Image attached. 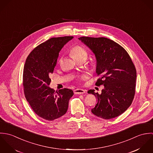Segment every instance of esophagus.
Masks as SVG:
<instances>
[{
  "label": "esophagus",
  "instance_id": "obj_1",
  "mask_svg": "<svg viewBox=\"0 0 153 153\" xmlns=\"http://www.w3.org/2000/svg\"><path fill=\"white\" fill-rule=\"evenodd\" d=\"M74 92L75 94H84L85 93L86 91L82 89H76L74 91Z\"/></svg>",
  "mask_w": 153,
  "mask_h": 153
}]
</instances>
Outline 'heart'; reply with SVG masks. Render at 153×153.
Masks as SVG:
<instances>
[{
    "label": "heart",
    "mask_w": 153,
    "mask_h": 153,
    "mask_svg": "<svg viewBox=\"0 0 153 153\" xmlns=\"http://www.w3.org/2000/svg\"><path fill=\"white\" fill-rule=\"evenodd\" d=\"M71 53L75 58H78L81 56L87 57V52L86 50L83 47L79 45L74 46L71 50Z\"/></svg>",
    "instance_id": "heart-1"
}]
</instances>
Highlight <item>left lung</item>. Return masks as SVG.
I'll list each match as a JSON object with an SVG mask.
<instances>
[{
  "mask_svg": "<svg viewBox=\"0 0 153 153\" xmlns=\"http://www.w3.org/2000/svg\"><path fill=\"white\" fill-rule=\"evenodd\" d=\"M88 46L96 58V73L100 75L95 85H103L101 94L89 89L98 102L92 114L103 119L115 118L131 105L135 95L136 69L127 51L108 38L83 36L78 38Z\"/></svg>",
  "mask_w": 153,
  "mask_h": 153,
  "instance_id": "8db88e82",
  "label": "left lung"
}]
</instances>
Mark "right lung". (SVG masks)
Masks as SVG:
<instances>
[{
	"label": "right lung",
	"mask_w": 153,
	"mask_h": 153,
	"mask_svg": "<svg viewBox=\"0 0 153 153\" xmlns=\"http://www.w3.org/2000/svg\"><path fill=\"white\" fill-rule=\"evenodd\" d=\"M73 36L52 38L36 47L28 55L23 68V85L26 99L40 117L52 121L64 115L68 108L72 89L58 91L49 87L59 53Z\"/></svg>",
	"instance_id": "obj_1"
}]
</instances>
